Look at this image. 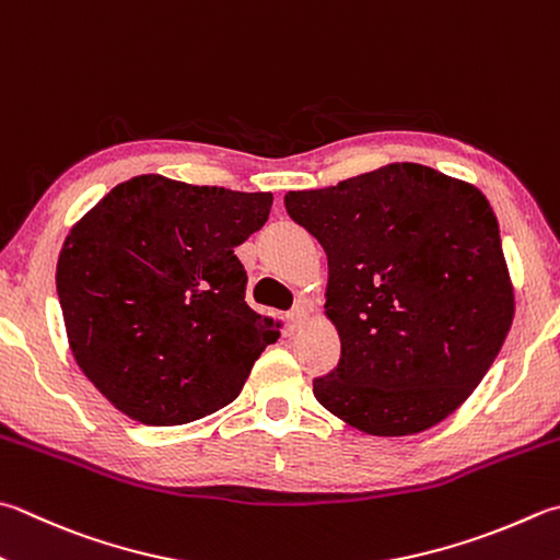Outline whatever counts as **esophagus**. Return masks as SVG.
<instances>
[{
    "label": "esophagus",
    "instance_id": "obj_1",
    "mask_svg": "<svg viewBox=\"0 0 560 560\" xmlns=\"http://www.w3.org/2000/svg\"><path fill=\"white\" fill-rule=\"evenodd\" d=\"M310 324V310L307 307H298L292 314H290V326L294 331L298 329H304V326Z\"/></svg>",
    "mask_w": 560,
    "mask_h": 560
}]
</instances>
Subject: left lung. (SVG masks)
I'll return each mask as SVG.
<instances>
[{"mask_svg": "<svg viewBox=\"0 0 560 560\" xmlns=\"http://www.w3.org/2000/svg\"><path fill=\"white\" fill-rule=\"evenodd\" d=\"M329 260L324 314L341 361L314 380L334 417L371 436L421 434L490 371L514 319L498 217L476 185L389 163L284 195Z\"/></svg>", "mask_w": 560, "mask_h": 560, "instance_id": "8db88e82", "label": "left lung"}]
</instances>
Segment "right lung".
Wrapping results in <instances>:
<instances>
[{
    "mask_svg": "<svg viewBox=\"0 0 560 560\" xmlns=\"http://www.w3.org/2000/svg\"><path fill=\"white\" fill-rule=\"evenodd\" d=\"M270 207V192L139 175L72 224L56 268L68 343L121 415L177 427L238 397L280 336L234 256Z\"/></svg>",
    "mask_w": 560,
    "mask_h": 560,
    "instance_id": "add662e5",
    "label": "right lung"
}]
</instances>
